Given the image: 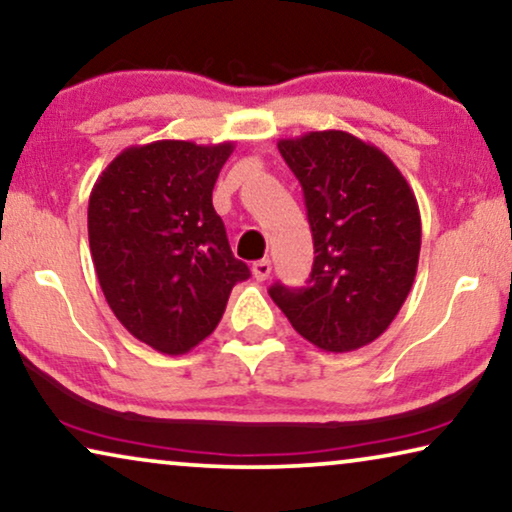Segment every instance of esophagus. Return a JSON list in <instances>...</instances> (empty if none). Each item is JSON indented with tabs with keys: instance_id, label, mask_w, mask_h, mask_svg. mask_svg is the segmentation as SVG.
<instances>
[{
	"instance_id": "esophagus-1",
	"label": "esophagus",
	"mask_w": 512,
	"mask_h": 512,
	"mask_svg": "<svg viewBox=\"0 0 512 512\" xmlns=\"http://www.w3.org/2000/svg\"><path fill=\"white\" fill-rule=\"evenodd\" d=\"M253 276L257 280H266L271 276V259L264 257V259H257V262L253 264Z\"/></svg>"
}]
</instances>
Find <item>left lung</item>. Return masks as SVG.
<instances>
[{
    "mask_svg": "<svg viewBox=\"0 0 512 512\" xmlns=\"http://www.w3.org/2000/svg\"><path fill=\"white\" fill-rule=\"evenodd\" d=\"M299 178L315 262L306 287L271 299L325 352L364 348L392 325L413 287L422 222L406 178L383 150L341 129L280 139Z\"/></svg>",
    "mask_w": 512,
    "mask_h": 512,
    "instance_id": "left-lung-1",
    "label": "left lung"
}]
</instances>
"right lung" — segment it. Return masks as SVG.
<instances>
[{
	"instance_id": "1",
	"label": "right lung",
	"mask_w": 512,
	"mask_h": 512,
	"mask_svg": "<svg viewBox=\"0 0 512 512\" xmlns=\"http://www.w3.org/2000/svg\"><path fill=\"white\" fill-rule=\"evenodd\" d=\"M232 150V141L129 146L90 192V253L104 297L129 334L164 355L211 336L232 287L250 276L213 208Z\"/></svg>"
}]
</instances>
